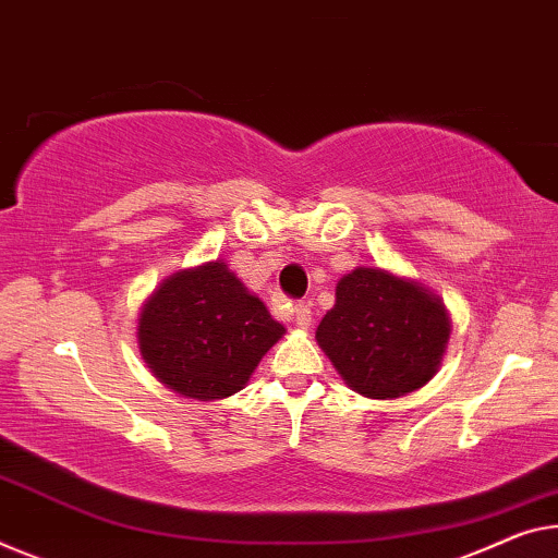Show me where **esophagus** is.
<instances>
[{
	"label": "esophagus",
	"mask_w": 558,
	"mask_h": 558,
	"mask_svg": "<svg viewBox=\"0 0 558 558\" xmlns=\"http://www.w3.org/2000/svg\"><path fill=\"white\" fill-rule=\"evenodd\" d=\"M291 312H294V322H296L299 329L312 327V306L304 304V302H299V304L291 306Z\"/></svg>",
	"instance_id": "esophagus-1"
}]
</instances>
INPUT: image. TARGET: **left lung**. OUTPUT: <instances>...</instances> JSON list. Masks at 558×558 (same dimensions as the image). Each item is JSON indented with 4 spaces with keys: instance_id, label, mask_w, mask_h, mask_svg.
I'll use <instances>...</instances> for the list:
<instances>
[{
    "instance_id": "1",
    "label": "left lung",
    "mask_w": 558,
    "mask_h": 558,
    "mask_svg": "<svg viewBox=\"0 0 558 558\" xmlns=\"http://www.w3.org/2000/svg\"><path fill=\"white\" fill-rule=\"evenodd\" d=\"M316 339L351 389L397 399L436 374L449 316L439 299L414 281L359 267L337 284V304L322 319Z\"/></svg>"
}]
</instances>
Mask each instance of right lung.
<instances>
[{
  "label": "right lung",
  "mask_w": 558,
  "mask_h": 558,
  "mask_svg": "<svg viewBox=\"0 0 558 558\" xmlns=\"http://www.w3.org/2000/svg\"><path fill=\"white\" fill-rule=\"evenodd\" d=\"M136 333L159 381L209 401L242 389L284 327L225 262H209L174 274L154 291Z\"/></svg>",
  "instance_id": "add662e5"
}]
</instances>
